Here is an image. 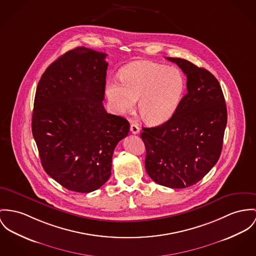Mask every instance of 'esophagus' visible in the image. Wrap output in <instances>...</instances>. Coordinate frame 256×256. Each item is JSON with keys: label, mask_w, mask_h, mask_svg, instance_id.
Instances as JSON below:
<instances>
[{"label": "esophagus", "mask_w": 256, "mask_h": 256, "mask_svg": "<svg viewBox=\"0 0 256 256\" xmlns=\"http://www.w3.org/2000/svg\"><path fill=\"white\" fill-rule=\"evenodd\" d=\"M139 130H140V128H139V126H138L136 124H130V132H132V134H138V132H139Z\"/></svg>", "instance_id": "obj_1"}]
</instances>
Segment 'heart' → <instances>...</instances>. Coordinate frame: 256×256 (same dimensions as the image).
Returning a JSON list of instances; mask_svg holds the SVG:
<instances>
[{"instance_id": "obj_1", "label": "heart", "mask_w": 256, "mask_h": 256, "mask_svg": "<svg viewBox=\"0 0 256 256\" xmlns=\"http://www.w3.org/2000/svg\"><path fill=\"white\" fill-rule=\"evenodd\" d=\"M120 80H110L106 94L115 112L132 113L139 100V113L150 124L166 122L176 110L184 90V78L174 67L153 62H136L126 66Z\"/></svg>"}]
</instances>
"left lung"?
Returning <instances> with one entry per match:
<instances>
[{"instance_id": "obj_1", "label": "left lung", "mask_w": 256, "mask_h": 256, "mask_svg": "<svg viewBox=\"0 0 256 256\" xmlns=\"http://www.w3.org/2000/svg\"><path fill=\"white\" fill-rule=\"evenodd\" d=\"M186 75L187 94L172 118L155 128H143L145 168L156 183L187 188L198 182L220 157L227 124L221 86L206 69L182 58H166Z\"/></svg>"}]
</instances>
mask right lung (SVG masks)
<instances>
[{
    "label": "right lung",
    "instance_id": "add662e5",
    "mask_svg": "<svg viewBox=\"0 0 256 256\" xmlns=\"http://www.w3.org/2000/svg\"><path fill=\"white\" fill-rule=\"evenodd\" d=\"M106 54L84 46L52 62L40 80L32 134L46 172L64 188L90 193L111 176L118 141L130 132L126 118L103 106Z\"/></svg>",
    "mask_w": 256,
    "mask_h": 256
}]
</instances>
